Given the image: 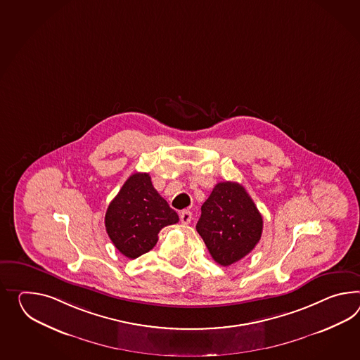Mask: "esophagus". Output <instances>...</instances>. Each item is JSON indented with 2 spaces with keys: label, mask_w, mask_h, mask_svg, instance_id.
I'll return each instance as SVG.
<instances>
[{
  "label": "esophagus",
  "mask_w": 360,
  "mask_h": 360,
  "mask_svg": "<svg viewBox=\"0 0 360 360\" xmlns=\"http://www.w3.org/2000/svg\"><path fill=\"white\" fill-rule=\"evenodd\" d=\"M179 219H181V222L184 224V225H187V224H190L191 222V219H193V213L190 211H187V210H184V211L181 212V216H179Z\"/></svg>",
  "instance_id": "34e87169"
}]
</instances>
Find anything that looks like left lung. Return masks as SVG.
Instances as JSON below:
<instances>
[{
    "mask_svg": "<svg viewBox=\"0 0 360 360\" xmlns=\"http://www.w3.org/2000/svg\"><path fill=\"white\" fill-rule=\"evenodd\" d=\"M196 230L216 263H237L259 243L263 217L245 187L219 182L202 205Z\"/></svg>",
    "mask_w": 360,
    "mask_h": 360,
    "instance_id": "8db88e82",
    "label": "left lung"
}]
</instances>
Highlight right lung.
Segmentation results:
<instances>
[{
  "instance_id": "1",
  "label": "right lung",
  "mask_w": 360,
  "mask_h": 360,
  "mask_svg": "<svg viewBox=\"0 0 360 360\" xmlns=\"http://www.w3.org/2000/svg\"><path fill=\"white\" fill-rule=\"evenodd\" d=\"M178 221L176 212L156 191L149 174L135 173L109 204L105 228L115 248L136 259L156 245L161 229Z\"/></svg>"
}]
</instances>
